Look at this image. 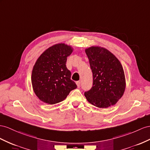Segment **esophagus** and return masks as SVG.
I'll return each instance as SVG.
<instances>
[{
  "mask_svg": "<svg viewBox=\"0 0 150 150\" xmlns=\"http://www.w3.org/2000/svg\"><path fill=\"white\" fill-rule=\"evenodd\" d=\"M76 86H77V87H78L79 88L80 87V81L76 82Z\"/></svg>",
  "mask_w": 150,
  "mask_h": 150,
  "instance_id": "34e87169",
  "label": "esophagus"
}]
</instances>
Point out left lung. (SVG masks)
<instances>
[{
	"mask_svg": "<svg viewBox=\"0 0 150 150\" xmlns=\"http://www.w3.org/2000/svg\"><path fill=\"white\" fill-rule=\"evenodd\" d=\"M93 72V85L84 95L99 108L115 105L124 93V71L119 60L108 49L92 46L85 50Z\"/></svg>",
	"mask_w": 150,
	"mask_h": 150,
	"instance_id": "1",
	"label": "left lung"
}]
</instances>
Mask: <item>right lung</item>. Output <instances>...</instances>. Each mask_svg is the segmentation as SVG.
I'll list each match as a JSON object with an SVG mask.
<instances>
[{
  "label": "right lung",
  "mask_w": 150,
  "mask_h": 150,
  "mask_svg": "<svg viewBox=\"0 0 150 150\" xmlns=\"http://www.w3.org/2000/svg\"><path fill=\"white\" fill-rule=\"evenodd\" d=\"M72 52L70 45L61 43L49 47L38 57L32 70V84L40 101L56 104L77 87L66 66L67 57Z\"/></svg>",
  "instance_id": "obj_1"
}]
</instances>
